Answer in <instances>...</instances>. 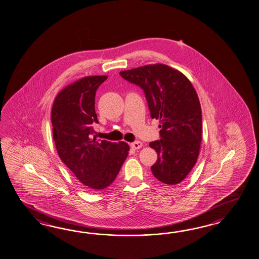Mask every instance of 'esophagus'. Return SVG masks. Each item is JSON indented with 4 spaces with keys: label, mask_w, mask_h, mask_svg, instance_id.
Instances as JSON below:
<instances>
[{
    "label": "esophagus",
    "mask_w": 259,
    "mask_h": 259,
    "mask_svg": "<svg viewBox=\"0 0 259 259\" xmlns=\"http://www.w3.org/2000/svg\"><path fill=\"white\" fill-rule=\"evenodd\" d=\"M142 145H143V144H142L140 141H135V142H133V143L130 144L131 148L134 149V150H139V149H140V148L142 147Z\"/></svg>",
    "instance_id": "esophagus-1"
}]
</instances>
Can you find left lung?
I'll return each mask as SVG.
<instances>
[{"instance_id": "8db88e82", "label": "left lung", "mask_w": 259, "mask_h": 259, "mask_svg": "<svg viewBox=\"0 0 259 259\" xmlns=\"http://www.w3.org/2000/svg\"><path fill=\"white\" fill-rule=\"evenodd\" d=\"M145 93L152 119H159L161 139L150 147L157 152L151 167L161 183H182L196 164L202 139L201 107L196 90L179 70L163 63L120 72Z\"/></svg>"}]
</instances>
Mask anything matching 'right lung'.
I'll return each instance as SVG.
<instances>
[{
	"instance_id": "obj_1",
	"label": "right lung",
	"mask_w": 259,
	"mask_h": 259,
	"mask_svg": "<svg viewBox=\"0 0 259 259\" xmlns=\"http://www.w3.org/2000/svg\"><path fill=\"white\" fill-rule=\"evenodd\" d=\"M107 78L85 76L71 83L58 94L51 109L58 154L90 191L105 189L113 183L130 149L123 141L92 139L93 124L98 123L95 92Z\"/></svg>"
}]
</instances>
